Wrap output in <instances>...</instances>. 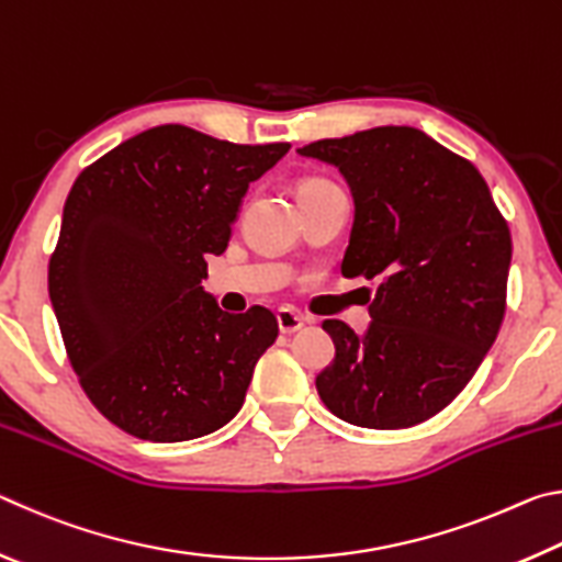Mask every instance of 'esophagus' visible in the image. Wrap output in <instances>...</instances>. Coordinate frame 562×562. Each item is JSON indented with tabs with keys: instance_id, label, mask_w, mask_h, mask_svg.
<instances>
[{
	"instance_id": "esophagus-1",
	"label": "esophagus",
	"mask_w": 562,
	"mask_h": 562,
	"mask_svg": "<svg viewBox=\"0 0 562 562\" xmlns=\"http://www.w3.org/2000/svg\"><path fill=\"white\" fill-rule=\"evenodd\" d=\"M278 325L282 335H294V331L304 327V317L297 315V312L290 307H280L278 310Z\"/></svg>"
}]
</instances>
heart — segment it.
I'll list each match as a JSON object with an SVG mask.
<instances>
[{
    "instance_id": "obj_1",
    "label": "heart",
    "mask_w": 562,
    "mask_h": 562,
    "mask_svg": "<svg viewBox=\"0 0 562 562\" xmlns=\"http://www.w3.org/2000/svg\"><path fill=\"white\" fill-rule=\"evenodd\" d=\"M325 188H335V183H329V180H325V178H307V180H302L300 195L315 193V190H325Z\"/></svg>"
}]
</instances>
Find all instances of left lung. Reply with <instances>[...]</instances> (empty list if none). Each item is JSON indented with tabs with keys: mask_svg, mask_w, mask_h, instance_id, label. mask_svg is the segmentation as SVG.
Wrapping results in <instances>:
<instances>
[{
	"mask_svg": "<svg viewBox=\"0 0 562 562\" xmlns=\"http://www.w3.org/2000/svg\"><path fill=\"white\" fill-rule=\"evenodd\" d=\"M339 168L355 198L345 278L379 280L357 337L322 329L335 361L317 376L331 414L364 429H408L449 406L506 315L510 231L471 160L412 126H379L297 148Z\"/></svg>",
	"mask_w": 562,
	"mask_h": 562,
	"instance_id": "left-lung-1",
	"label": "left lung"
}]
</instances>
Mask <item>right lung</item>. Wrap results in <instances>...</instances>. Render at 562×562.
<instances>
[{"instance_id":"1","label":"right lung","mask_w":562,"mask_h":562,"mask_svg":"<svg viewBox=\"0 0 562 562\" xmlns=\"http://www.w3.org/2000/svg\"><path fill=\"white\" fill-rule=\"evenodd\" d=\"M288 150L166 123L74 180L49 297L81 389L119 429L173 443L240 412L278 319L260 304L217 307L205 255L225 252L247 186Z\"/></svg>"}]
</instances>
